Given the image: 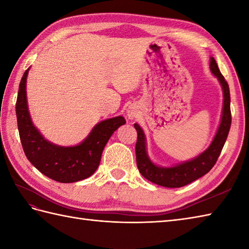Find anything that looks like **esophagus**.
I'll use <instances>...</instances> for the list:
<instances>
[{"mask_svg": "<svg viewBox=\"0 0 249 249\" xmlns=\"http://www.w3.org/2000/svg\"><path fill=\"white\" fill-rule=\"evenodd\" d=\"M126 115L129 120H136L139 116V110L136 105H130L126 109Z\"/></svg>", "mask_w": 249, "mask_h": 249, "instance_id": "1", "label": "esophagus"}]
</instances>
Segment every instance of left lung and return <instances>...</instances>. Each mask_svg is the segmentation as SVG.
I'll return each mask as SVG.
<instances>
[{
  "mask_svg": "<svg viewBox=\"0 0 249 249\" xmlns=\"http://www.w3.org/2000/svg\"><path fill=\"white\" fill-rule=\"evenodd\" d=\"M210 70L220 83L221 89H223L224 102L217 131H216L214 139L211 142L208 149L203 151L201 154L196 156L193 160L177 163V165L171 167L157 166L147 155L146 137L143 129L137 123L134 125L137 133H138V138H137L136 143L137 166H138L142 177L149 179L150 182L169 188L182 187L203 177L217 161L231 126L230 91L228 83L225 80L224 76L221 75L217 63L212 56L210 57Z\"/></svg>",
  "mask_w": 249,
  "mask_h": 249,
  "instance_id": "left-lung-1",
  "label": "left lung"
}]
</instances>
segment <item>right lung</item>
<instances>
[{
    "label": "right lung",
    "mask_w": 249,
    "mask_h": 249,
    "mask_svg": "<svg viewBox=\"0 0 249 249\" xmlns=\"http://www.w3.org/2000/svg\"><path fill=\"white\" fill-rule=\"evenodd\" d=\"M30 68L19 84L16 104L18 130L24 154L37 170L60 183H73L88 178L96 171L105 145L120 126L126 123L123 116L99 122L80 143L62 146L47 140L32 122L26 100V79Z\"/></svg>",
    "instance_id": "add662e5"
}]
</instances>
